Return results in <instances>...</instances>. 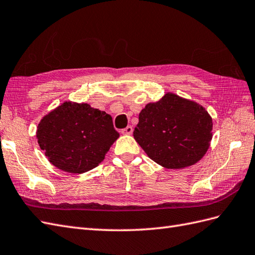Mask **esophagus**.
Returning <instances> with one entry per match:
<instances>
[{
    "mask_svg": "<svg viewBox=\"0 0 255 255\" xmlns=\"http://www.w3.org/2000/svg\"><path fill=\"white\" fill-rule=\"evenodd\" d=\"M132 127L131 126H127L126 128H124V129H122V133H124V134H131L132 133Z\"/></svg>",
    "mask_w": 255,
    "mask_h": 255,
    "instance_id": "obj_1",
    "label": "esophagus"
}]
</instances>
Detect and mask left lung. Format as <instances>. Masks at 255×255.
I'll use <instances>...</instances> for the list:
<instances>
[{"label": "left lung", "instance_id": "8db88e82", "mask_svg": "<svg viewBox=\"0 0 255 255\" xmlns=\"http://www.w3.org/2000/svg\"><path fill=\"white\" fill-rule=\"evenodd\" d=\"M212 119L205 108L174 94L147 103L133 136L147 156L168 169L196 164L212 139Z\"/></svg>", "mask_w": 255, "mask_h": 255}]
</instances>
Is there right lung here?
<instances>
[{
  "label": "right lung",
  "mask_w": 255,
  "mask_h": 255,
  "mask_svg": "<svg viewBox=\"0 0 255 255\" xmlns=\"http://www.w3.org/2000/svg\"><path fill=\"white\" fill-rule=\"evenodd\" d=\"M119 136L111 115L87 103L71 101L44 116L36 131L48 160L70 173L96 168Z\"/></svg>",
  "instance_id": "1"
}]
</instances>
